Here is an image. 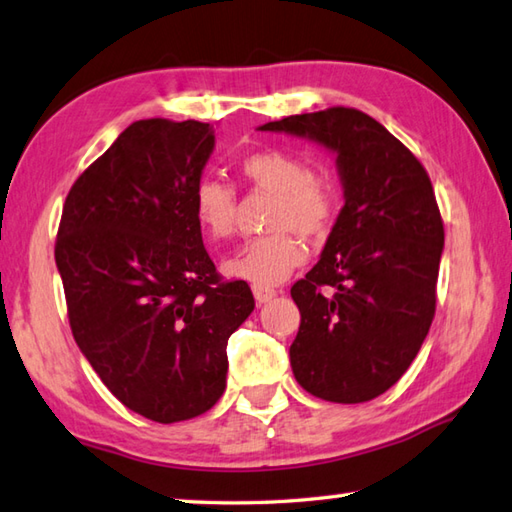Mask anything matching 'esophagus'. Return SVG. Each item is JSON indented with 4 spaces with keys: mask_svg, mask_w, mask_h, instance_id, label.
<instances>
[{
    "mask_svg": "<svg viewBox=\"0 0 512 512\" xmlns=\"http://www.w3.org/2000/svg\"><path fill=\"white\" fill-rule=\"evenodd\" d=\"M252 292H254V298H256V303H269L272 301V298L278 294L276 289H272V287H260V285H254L252 287Z\"/></svg>",
    "mask_w": 512,
    "mask_h": 512,
    "instance_id": "1",
    "label": "esophagus"
}]
</instances>
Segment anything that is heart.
I'll return each mask as SVG.
<instances>
[{"mask_svg": "<svg viewBox=\"0 0 512 512\" xmlns=\"http://www.w3.org/2000/svg\"><path fill=\"white\" fill-rule=\"evenodd\" d=\"M240 176L249 187L274 194L267 229L225 258L223 272L238 281L260 287L278 285L305 260L301 240L323 238L332 229L339 211V194L330 176L316 173L307 160L281 149L254 151L240 160ZM194 218L211 240L234 234L236 191L225 182L200 180L194 189Z\"/></svg>", "mask_w": 512, "mask_h": 512, "instance_id": "b5f03b06", "label": "heart"}]
</instances>
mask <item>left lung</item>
<instances>
[{
	"label": "left lung",
	"instance_id": "left-lung-1",
	"mask_svg": "<svg viewBox=\"0 0 512 512\" xmlns=\"http://www.w3.org/2000/svg\"><path fill=\"white\" fill-rule=\"evenodd\" d=\"M258 131L307 138L336 156L345 205L321 260L292 287L301 327L289 361L318 399L370 401L410 368L435 318L443 220L432 182L363 111L332 106Z\"/></svg>",
	"mask_w": 512,
	"mask_h": 512
}]
</instances>
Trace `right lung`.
I'll use <instances>...</instances> for the list:
<instances>
[{
  "label": "right lung",
  "instance_id": "add662e5",
  "mask_svg": "<svg viewBox=\"0 0 512 512\" xmlns=\"http://www.w3.org/2000/svg\"><path fill=\"white\" fill-rule=\"evenodd\" d=\"M207 122L138 120L75 180L57 229L73 339L115 399L158 423L223 397L227 341L254 312L202 245L194 189L214 151Z\"/></svg>",
  "mask_w": 512,
  "mask_h": 512
}]
</instances>
